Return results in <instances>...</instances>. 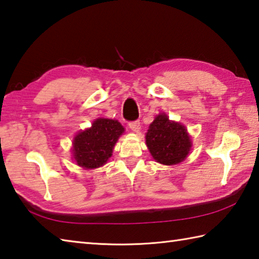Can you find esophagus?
I'll return each mask as SVG.
<instances>
[{
  "label": "esophagus",
  "instance_id": "1",
  "mask_svg": "<svg viewBox=\"0 0 259 259\" xmlns=\"http://www.w3.org/2000/svg\"><path fill=\"white\" fill-rule=\"evenodd\" d=\"M129 128L134 131V133H139L140 131V122L139 121H134L129 123Z\"/></svg>",
  "mask_w": 259,
  "mask_h": 259
}]
</instances>
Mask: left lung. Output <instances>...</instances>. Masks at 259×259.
<instances>
[{"mask_svg": "<svg viewBox=\"0 0 259 259\" xmlns=\"http://www.w3.org/2000/svg\"><path fill=\"white\" fill-rule=\"evenodd\" d=\"M145 138L153 158L164 165H175L185 161L192 145L186 126L168 120L165 113L155 117Z\"/></svg>", "mask_w": 259, "mask_h": 259, "instance_id": "left-lung-1", "label": "left lung"}]
</instances>
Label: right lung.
Here are the masks:
<instances>
[{"instance_id": "1", "label": "right lung", "mask_w": 259, "mask_h": 259, "mask_svg": "<svg viewBox=\"0 0 259 259\" xmlns=\"http://www.w3.org/2000/svg\"><path fill=\"white\" fill-rule=\"evenodd\" d=\"M124 128L117 120L100 117L91 128L80 131L72 143V155L77 165L86 170L104 165L112 156L114 146Z\"/></svg>"}]
</instances>
